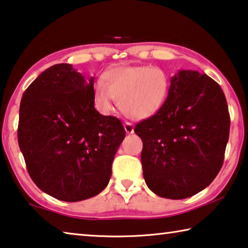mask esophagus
Masks as SVG:
<instances>
[{"instance_id": "obj_1", "label": "esophagus", "mask_w": 248, "mask_h": 248, "mask_svg": "<svg viewBox=\"0 0 248 248\" xmlns=\"http://www.w3.org/2000/svg\"><path fill=\"white\" fill-rule=\"evenodd\" d=\"M124 128H125V132L127 134H133L134 133V125L132 123H125L124 124Z\"/></svg>"}]
</instances>
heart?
<instances>
[{
  "label": "heart",
  "instance_id": "obj_1",
  "mask_svg": "<svg viewBox=\"0 0 248 248\" xmlns=\"http://www.w3.org/2000/svg\"><path fill=\"white\" fill-rule=\"evenodd\" d=\"M169 92V78L158 67L115 66L102 75L93 88V102L102 113L113 109V101L128 119L141 121L156 114Z\"/></svg>",
  "mask_w": 248,
  "mask_h": 248
}]
</instances>
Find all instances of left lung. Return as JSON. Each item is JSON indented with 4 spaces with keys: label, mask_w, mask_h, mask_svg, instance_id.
<instances>
[{
    "label": "left lung",
    "mask_w": 248,
    "mask_h": 248,
    "mask_svg": "<svg viewBox=\"0 0 248 248\" xmlns=\"http://www.w3.org/2000/svg\"><path fill=\"white\" fill-rule=\"evenodd\" d=\"M143 140L146 185L161 198L180 200L205 189L221 170L230 114L221 87L196 70H178L155 115L134 129Z\"/></svg>",
    "instance_id": "1"
}]
</instances>
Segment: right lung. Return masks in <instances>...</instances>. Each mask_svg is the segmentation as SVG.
I'll return each instance as SVG.
<instances>
[{
	"label": "right lung",
	"mask_w": 248,
	"mask_h": 248,
	"mask_svg": "<svg viewBox=\"0 0 248 248\" xmlns=\"http://www.w3.org/2000/svg\"><path fill=\"white\" fill-rule=\"evenodd\" d=\"M93 86V77L86 80L72 64L58 63L23 93L19 149L35 185L58 200L82 201L102 191L125 137L119 119L95 109Z\"/></svg>",
	"instance_id": "obj_1"
}]
</instances>
